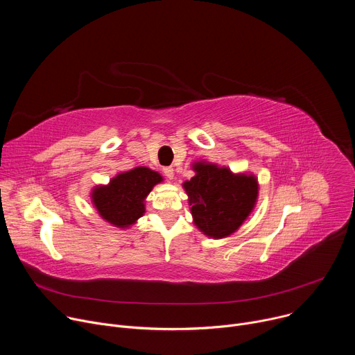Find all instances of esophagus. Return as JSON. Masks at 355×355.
Wrapping results in <instances>:
<instances>
[{"label": "esophagus", "mask_w": 355, "mask_h": 355, "mask_svg": "<svg viewBox=\"0 0 355 355\" xmlns=\"http://www.w3.org/2000/svg\"><path fill=\"white\" fill-rule=\"evenodd\" d=\"M163 173H164V175H166L168 180H173V178H174V168H173V167H166V168L163 170Z\"/></svg>", "instance_id": "34e87169"}]
</instances>
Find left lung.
Masks as SVG:
<instances>
[{
	"label": "left lung",
	"instance_id": "1",
	"mask_svg": "<svg viewBox=\"0 0 355 355\" xmlns=\"http://www.w3.org/2000/svg\"><path fill=\"white\" fill-rule=\"evenodd\" d=\"M191 167L195 175L184 181L182 188L188 195L193 225L214 240L232 236L256 209L259 178L207 160L193 162Z\"/></svg>",
	"mask_w": 355,
	"mask_h": 355
}]
</instances>
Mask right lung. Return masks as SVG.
<instances>
[{
    "label": "right lung",
    "instance_id": "obj_1",
    "mask_svg": "<svg viewBox=\"0 0 355 355\" xmlns=\"http://www.w3.org/2000/svg\"><path fill=\"white\" fill-rule=\"evenodd\" d=\"M163 181L160 173L140 166L116 174L108 184L95 185L89 199L101 219L126 230L144 215L147 195Z\"/></svg>",
    "mask_w": 355,
    "mask_h": 355
}]
</instances>
